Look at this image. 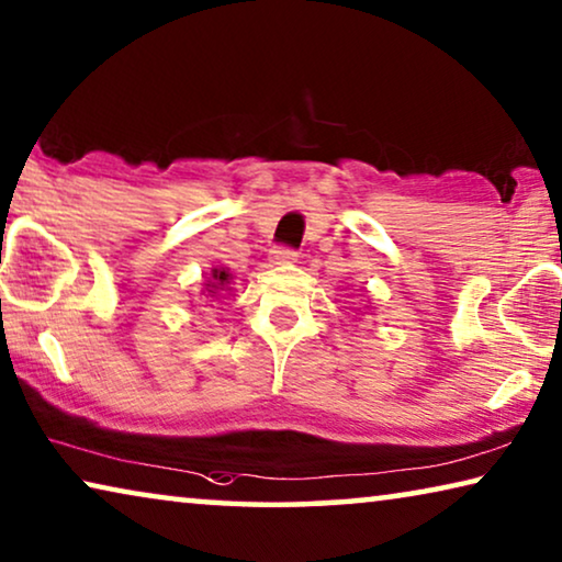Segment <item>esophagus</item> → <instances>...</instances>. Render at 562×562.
<instances>
[{
    "mask_svg": "<svg viewBox=\"0 0 562 562\" xmlns=\"http://www.w3.org/2000/svg\"><path fill=\"white\" fill-rule=\"evenodd\" d=\"M270 259L274 265H290V262H295V259H297V252H295V249H290V247H274L270 252Z\"/></svg>",
    "mask_w": 562,
    "mask_h": 562,
    "instance_id": "1",
    "label": "esophagus"
}]
</instances>
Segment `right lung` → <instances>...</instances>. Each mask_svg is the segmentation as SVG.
<instances>
[{
    "label": "right lung",
    "instance_id": "obj_1",
    "mask_svg": "<svg viewBox=\"0 0 562 562\" xmlns=\"http://www.w3.org/2000/svg\"><path fill=\"white\" fill-rule=\"evenodd\" d=\"M229 280H232V274H229L227 270H224V267H214L212 278L206 280V292H209V295H212V297H216V292L227 290Z\"/></svg>",
    "mask_w": 562,
    "mask_h": 562
}]
</instances>
